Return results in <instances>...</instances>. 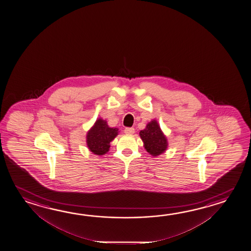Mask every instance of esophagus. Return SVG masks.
<instances>
[{"instance_id": "esophagus-1", "label": "esophagus", "mask_w": 251, "mask_h": 251, "mask_svg": "<svg viewBox=\"0 0 251 251\" xmlns=\"http://www.w3.org/2000/svg\"><path fill=\"white\" fill-rule=\"evenodd\" d=\"M125 133H126V134H133L134 133V128L126 127L125 129Z\"/></svg>"}]
</instances>
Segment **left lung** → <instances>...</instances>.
Returning a JSON list of instances; mask_svg holds the SVG:
<instances>
[{"instance_id": "left-lung-1", "label": "left lung", "mask_w": 251, "mask_h": 251, "mask_svg": "<svg viewBox=\"0 0 251 251\" xmlns=\"http://www.w3.org/2000/svg\"><path fill=\"white\" fill-rule=\"evenodd\" d=\"M140 136L144 142V148L150 154L157 156L167 149V139L155 120L150 122L146 128L140 132Z\"/></svg>"}]
</instances>
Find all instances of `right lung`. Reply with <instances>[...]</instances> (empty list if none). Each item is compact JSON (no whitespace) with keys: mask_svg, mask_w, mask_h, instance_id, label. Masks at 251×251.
Listing matches in <instances>:
<instances>
[{"mask_svg":"<svg viewBox=\"0 0 251 251\" xmlns=\"http://www.w3.org/2000/svg\"><path fill=\"white\" fill-rule=\"evenodd\" d=\"M118 134V128L109 127L105 120L100 118L88 132L87 145L94 154H105L109 150L110 142Z\"/></svg>","mask_w":251,"mask_h":251,"instance_id":"right-lung-1","label":"right lung"}]
</instances>
